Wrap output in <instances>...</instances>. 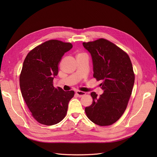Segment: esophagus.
I'll use <instances>...</instances> for the list:
<instances>
[{
  "instance_id": "1",
  "label": "esophagus",
  "mask_w": 157,
  "mask_h": 157,
  "mask_svg": "<svg viewBox=\"0 0 157 157\" xmlns=\"http://www.w3.org/2000/svg\"><path fill=\"white\" fill-rule=\"evenodd\" d=\"M76 94L78 97H82V96L85 95L86 94V93L84 92H81V91H79V90H78V91L76 92Z\"/></svg>"
}]
</instances>
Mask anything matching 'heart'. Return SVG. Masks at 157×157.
<instances>
[{
    "instance_id": "obj_1",
    "label": "heart",
    "mask_w": 157,
    "mask_h": 157,
    "mask_svg": "<svg viewBox=\"0 0 157 157\" xmlns=\"http://www.w3.org/2000/svg\"><path fill=\"white\" fill-rule=\"evenodd\" d=\"M82 54H83V53H79L78 55H82Z\"/></svg>"
}]
</instances>
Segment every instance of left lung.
<instances>
[{
  "label": "left lung",
  "instance_id": "1",
  "mask_svg": "<svg viewBox=\"0 0 157 157\" xmlns=\"http://www.w3.org/2000/svg\"><path fill=\"white\" fill-rule=\"evenodd\" d=\"M92 55L94 78L102 80L104 93L92 92V104L85 108L89 120L99 126L111 125L124 113L132 92L135 74L130 57L111 41L101 38L83 43Z\"/></svg>",
  "mask_w": 157,
  "mask_h": 157
}]
</instances>
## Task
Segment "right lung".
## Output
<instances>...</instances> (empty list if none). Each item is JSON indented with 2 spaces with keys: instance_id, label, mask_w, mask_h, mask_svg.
Here are the masks:
<instances>
[{
  "instance_id": "obj_1",
  "label": "right lung",
  "mask_w": 157,
  "mask_h": 157,
  "mask_svg": "<svg viewBox=\"0 0 157 157\" xmlns=\"http://www.w3.org/2000/svg\"><path fill=\"white\" fill-rule=\"evenodd\" d=\"M72 48L70 43L49 40L32 49L23 62L20 75L21 95L32 117L40 124L55 125L67 114L74 92L54 87L53 79L62 57Z\"/></svg>"
}]
</instances>
